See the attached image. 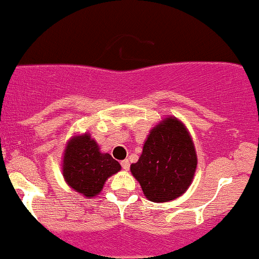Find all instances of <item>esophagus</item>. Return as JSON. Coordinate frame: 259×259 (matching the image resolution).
Masks as SVG:
<instances>
[{
  "mask_svg": "<svg viewBox=\"0 0 259 259\" xmlns=\"http://www.w3.org/2000/svg\"><path fill=\"white\" fill-rule=\"evenodd\" d=\"M121 166L124 170H128L130 169V161H128V159H123V161L121 162Z\"/></svg>",
  "mask_w": 259,
  "mask_h": 259,
  "instance_id": "34e87169",
  "label": "esophagus"
}]
</instances>
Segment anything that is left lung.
<instances>
[{
    "mask_svg": "<svg viewBox=\"0 0 259 259\" xmlns=\"http://www.w3.org/2000/svg\"><path fill=\"white\" fill-rule=\"evenodd\" d=\"M197 168L193 141L185 124L168 117L151 130L137 163L131 164L149 201L168 202L182 196L191 186Z\"/></svg>",
    "mask_w": 259,
    "mask_h": 259,
    "instance_id": "1",
    "label": "left lung"
}]
</instances>
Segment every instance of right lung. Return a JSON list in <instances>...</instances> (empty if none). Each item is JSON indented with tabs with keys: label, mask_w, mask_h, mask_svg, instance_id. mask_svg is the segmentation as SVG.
Masks as SVG:
<instances>
[{
	"label": "right lung",
	"mask_w": 259,
	"mask_h": 259,
	"mask_svg": "<svg viewBox=\"0 0 259 259\" xmlns=\"http://www.w3.org/2000/svg\"><path fill=\"white\" fill-rule=\"evenodd\" d=\"M121 169L110 153H102L89 133L73 136L63 153V178L71 188L87 198L102 191L108 177Z\"/></svg>",
	"instance_id": "1"
}]
</instances>
